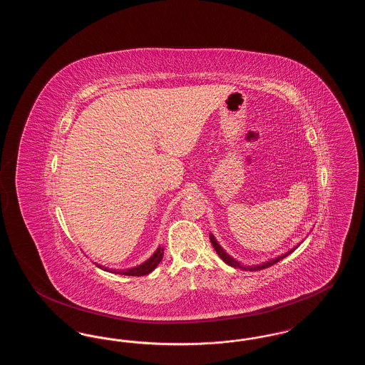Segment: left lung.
<instances>
[{"label": "left lung", "instance_id": "1", "mask_svg": "<svg viewBox=\"0 0 365 365\" xmlns=\"http://www.w3.org/2000/svg\"><path fill=\"white\" fill-rule=\"evenodd\" d=\"M209 238H210V242L213 245V247H215V250H216V253L219 255V257L222 259V260L225 261L226 264H228L230 267H234V268H241L243 271H259V269H264V268H268V267H271V265H274V264H277L278 261L282 260V259H284L286 256H289L292 252H294L295 247H293L292 250H289V252H286L284 255H280L278 257H275V259H272V260L265 261V262H262V264H257V265H243L241 264L240 261L235 260L234 257H231L228 253H227L226 250L219 245V242L216 241V238L213 237V234H209Z\"/></svg>", "mask_w": 365, "mask_h": 365}]
</instances>
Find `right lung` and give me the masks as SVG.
<instances>
[{"label":"right lung","mask_w":365,"mask_h":365,"mask_svg":"<svg viewBox=\"0 0 365 365\" xmlns=\"http://www.w3.org/2000/svg\"><path fill=\"white\" fill-rule=\"evenodd\" d=\"M163 255H164V247L158 246L156 252L152 255V257H149L145 262H142L140 265L137 267H133V268H128V269H112V268H108L104 265H100L97 262V267H100L101 269L108 271V272H112V274H120V275H125V277H143V275H148L150 274L157 265L160 264V261L163 259Z\"/></svg>","instance_id":"add662e5"}]
</instances>
